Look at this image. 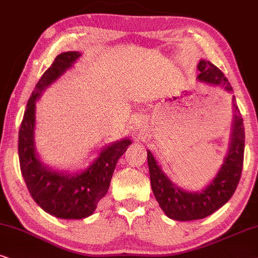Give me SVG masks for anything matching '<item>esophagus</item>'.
<instances>
[{"label": "esophagus", "instance_id": "1", "mask_svg": "<svg viewBox=\"0 0 258 258\" xmlns=\"http://www.w3.org/2000/svg\"><path fill=\"white\" fill-rule=\"evenodd\" d=\"M136 125L138 126V128H142L143 130L145 127V125H146V120L144 118H140V116H139V118L137 119Z\"/></svg>", "mask_w": 258, "mask_h": 258}]
</instances>
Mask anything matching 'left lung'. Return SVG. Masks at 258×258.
<instances>
[{"mask_svg": "<svg viewBox=\"0 0 258 258\" xmlns=\"http://www.w3.org/2000/svg\"><path fill=\"white\" fill-rule=\"evenodd\" d=\"M198 69L200 71L198 78L202 82L216 86L220 84L226 90L232 91V88L223 71L218 69L211 61L201 60L198 65ZM233 106L234 119L229 153L214 180L200 193L184 191L183 189L172 183L162 171V168L157 164L152 153L148 150L150 181L153 195L170 219L189 221L206 218L224 206L236 191L243 170L245 133L239 109L236 103H233Z\"/></svg>", "mask_w": 258, "mask_h": 258, "instance_id": "left-lung-1", "label": "left lung"}]
</instances>
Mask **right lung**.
<instances>
[{"label": "right lung", "instance_id": "obj_1", "mask_svg": "<svg viewBox=\"0 0 258 258\" xmlns=\"http://www.w3.org/2000/svg\"><path fill=\"white\" fill-rule=\"evenodd\" d=\"M80 56L75 51L58 54L35 86L19 130L20 169L29 194L45 212L61 219H83L94 213L108 191L116 162L131 144L130 139L113 143L86 170L75 175L51 170L39 161L34 149L35 101Z\"/></svg>", "mask_w": 258, "mask_h": 258}]
</instances>
